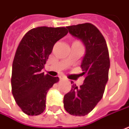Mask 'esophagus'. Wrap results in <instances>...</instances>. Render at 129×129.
<instances>
[{
    "label": "esophagus",
    "mask_w": 129,
    "mask_h": 129,
    "mask_svg": "<svg viewBox=\"0 0 129 129\" xmlns=\"http://www.w3.org/2000/svg\"><path fill=\"white\" fill-rule=\"evenodd\" d=\"M59 78H60V79H61V80H63V79H64L65 77L63 76H59Z\"/></svg>",
    "instance_id": "34e87169"
}]
</instances>
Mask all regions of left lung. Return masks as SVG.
<instances>
[{"label": "left lung", "mask_w": 129, "mask_h": 129, "mask_svg": "<svg viewBox=\"0 0 129 129\" xmlns=\"http://www.w3.org/2000/svg\"><path fill=\"white\" fill-rule=\"evenodd\" d=\"M69 32L81 41L86 52L81 62L85 77L83 85L72 86V90L64 95L66 111L72 115L85 116L102 99L108 82L110 60L108 47L103 35L91 23H83L66 27Z\"/></svg>", "instance_id": "1"}]
</instances>
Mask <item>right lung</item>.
<instances>
[{"mask_svg": "<svg viewBox=\"0 0 129 129\" xmlns=\"http://www.w3.org/2000/svg\"><path fill=\"white\" fill-rule=\"evenodd\" d=\"M65 27L41 26L29 31L21 40L12 63V91L18 106L33 116L46 108L48 91L59 81L58 77L42 72L54 43L67 35Z\"/></svg>", "mask_w": 129, "mask_h": 129, "instance_id": "1", "label": "right lung"}]
</instances>
